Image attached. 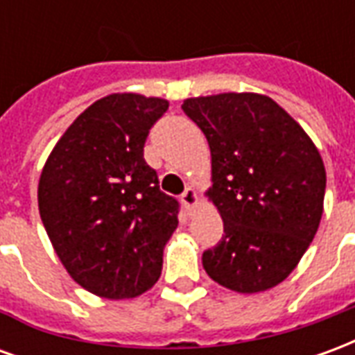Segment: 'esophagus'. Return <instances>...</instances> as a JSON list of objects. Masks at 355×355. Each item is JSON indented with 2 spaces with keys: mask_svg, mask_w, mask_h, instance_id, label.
<instances>
[{
  "mask_svg": "<svg viewBox=\"0 0 355 355\" xmlns=\"http://www.w3.org/2000/svg\"><path fill=\"white\" fill-rule=\"evenodd\" d=\"M180 201H182V205L190 211V209L196 205V201H198V193H196L193 188H186L184 192H182V196H180Z\"/></svg>",
  "mask_w": 355,
  "mask_h": 355,
  "instance_id": "esophagus-1",
  "label": "esophagus"
}]
</instances>
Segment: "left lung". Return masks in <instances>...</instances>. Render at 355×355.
Masks as SVG:
<instances>
[{"mask_svg": "<svg viewBox=\"0 0 355 355\" xmlns=\"http://www.w3.org/2000/svg\"><path fill=\"white\" fill-rule=\"evenodd\" d=\"M184 114L207 137L209 198L224 234L203 253L216 283L259 293L295 270L320 226L325 167L304 129L272 98L224 93L188 98Z\"/></svg>", "mask_w": 355, "mask_h": 355, "instance_id": "8db88e82", "label": "left lung"}]
</instances>
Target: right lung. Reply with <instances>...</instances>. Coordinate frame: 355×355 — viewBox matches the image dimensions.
I'll use <instances>...</instances> for the list:
<instances>
[{
    "label": "right lung",
    "mask_w": 355,
    "mask_h": 355,
    "mask_svg": "<svg viewBox=\"0 0 355 355\" xmlns=\"http://www.w3.org/2000/svg\"><path fill=\"white\" fill-rule=\"evenodd\" d=\"M167 108L142 94L104 96L68 127L43 167V226L68 274L98 297H139L162 274L180 205L159 190L144 144Z\"/></svg>",
    "instance_id": "obj_1"
}]
</instances>
